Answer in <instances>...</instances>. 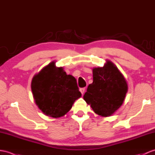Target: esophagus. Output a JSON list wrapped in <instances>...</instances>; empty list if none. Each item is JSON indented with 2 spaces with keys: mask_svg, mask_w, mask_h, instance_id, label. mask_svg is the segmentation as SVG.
Here are the masks:
<instances>
[{
  "mask_svg": "<svg viewBox=\"0 0 155 155\" xmlns=\"http://www.w3.org/2000/svg\"><path fill=\"white\" fill-rule=\"evenodd\" d=\"M85 88H81V89H80V92L81 93L82 95H84V92H85Z\"/></svg>",
  "mask_w": 155,
  "mask_h": 155,
  "instance_id": "34e87169",
  "label": "esophagus"
}]
</instances>
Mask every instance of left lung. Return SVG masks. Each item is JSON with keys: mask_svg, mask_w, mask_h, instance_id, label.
<instances>
[{"mask_svg": "<svg viewBox=\"0 0 155 155\" xmlns=\"http://www.w3.org/2000/svg\"><path fill=\"white\" fill-rule=\"evenodd\" d=\"M93 83L84 99L97 114L113 115L122 106L128 90L127 81L117 66L106 60L103 67L93 68Z\"/></svg>", "mask_w": 155, "mask_h": 155, "instance_id": "8db88e82", "label": "left lung"}]
</instances>
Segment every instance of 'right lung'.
Masks as SVG:
<instances>
[{
	"label": "right lung",
	"instance_id": "add662e5",
	"mask_svg": "<svg viewBox=\"0 0 155 155\" xmlns=\"http://www.w3.org/2000/svg\"><path fill=\"white\" fill-rule=\"evenodd\" d=\"M31 88L37 106L45 115L54 118L67 114L81 97L76 79L67 75L63 67L56 66L55 61L34 75Z\"/></svg>",
	"mask_w": 155,
	"mask_h": 155
}]
</instances>
